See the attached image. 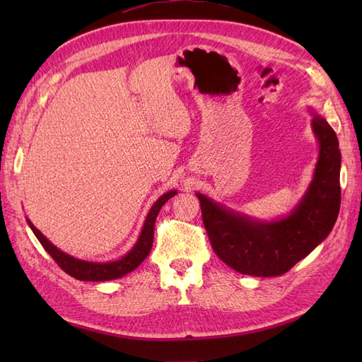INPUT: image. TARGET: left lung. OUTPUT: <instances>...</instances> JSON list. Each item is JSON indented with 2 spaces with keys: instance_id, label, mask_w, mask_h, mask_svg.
Instances as JSON below:
<instances>
[{
  "instance_id": "8db88e82",
  "label": "left lung",
  "mask_w": 362,
  "mask_h": 362,
  "mask_svg": "<svg viewBox=\"0 0 362 362\" xmlns=\"http://www.w3.org/2000/svg\"><path fill=\"white\" fill-rule=\"evenodd\" d=\"M319 158L313 180L291 213L275 221H258L237 213L202 193V221L216 255L235 272L250 276H279L329 235L337 222L341 190V152L335 131L311 108Z\"/></svg>"
}]
</instances>
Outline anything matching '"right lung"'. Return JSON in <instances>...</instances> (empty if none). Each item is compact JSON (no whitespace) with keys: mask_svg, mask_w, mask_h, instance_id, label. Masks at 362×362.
<instances>
[{"mask_svg":"<svg viewBox=\"0 0 362 362\" xmlns=\"http://www.w3.org/2000/svg\"><path fill=\"white\" fill-rule=\"evenodd\" d=\"M177 193H178L177 190H169L160 196V198L154 202V205L151 206V210L144 222V226H141V231L136 245L131 247L124 257H120L119 259H115V261L95 262V261H84V259L74 258L69 254H66V252L60 250L57 246H54L49 240L28 221V218H27V223L31 228V231L37 237L43 249L48 252L51 258L57 262L59 267L66 272L68 275H71L72 278L78 281H93V282L112 281V279L122 278L127 275V273L133 272L141 264V261L148 257L152 247V242H154V226H156V218L158 216V211L161 210V206Z\"/></svg>","mask_w":362,"mask_h":362,"instance_id":"obj_1","label":"right lung"}]
</instances>
